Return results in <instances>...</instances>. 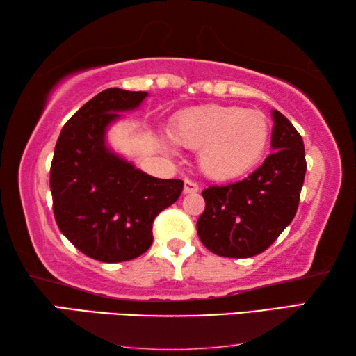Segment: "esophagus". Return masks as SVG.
<instances>
[{"label":"esophagus","mask_w":356,"mask_h":356,"mask_svg":"<svg viewBox=\"0 0 356 356\" xmlns=\"http://www.w3.org/2000/svg\"><path fill=\"white\" fill-rule=\"evenodd\" d=\"M197 191H200V186H197L196 182H193V180H185L184 184L185 195H193V193H197Z\"/></svg>","instance_id":"34e87169"}]
</instances>
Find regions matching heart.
<instances>
[{"label": "heart", "instance_id": "b5f03b06", "mask_svg": "<svg viewBox=\"0 0 356 356\" xmlns=\"http://www.w3.org/2000/svg\"><path fill=\"white\" fill-rule=\"evenodd\" d=\"M170 136L185 149H201L197 160L204 176L231 182L261 163L268 149L270 124L261 111L206 105L174 118Z\"/></svg>", "mask_w": 356, "mask_h": 356}]
</instances>
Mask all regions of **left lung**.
Wrapping results in <instances>:
<instances>
[{
    "instance_id": "1",
    "label": "left lung",
    "mask_w": 356,
    "mask_h": 356,
    "mask_svg": "<svg viewBox=\"0 0 356 356\" xmlns=\"http://www.w3.org/2000/svg\"><path fill=\"white\" fill-rule=\"evenodd\" d=\"M273 152L248 177L210 185L196 222L202 245L222 257H252L268 248L297 213L306 159L303 140L284 114L273 110Z\"/></svg>"
}]
</instances>
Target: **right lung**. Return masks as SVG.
<instances>
[{"label":"right lung","mask_w":356,"mask_h":356,"mask_svg":"<svg viewBox=\"0 0 356 356\" xmlns=\"http://www.w3.org/2000/svg\"><path fill=\"white\" fill-rule=\"evenodd\" d=\"M146 97L143 91L105 89L58 138L50 168L53 213L70 243L95 261L124 262L146 252L155 216L184 190L180 179L149 176L106 147L108 125Z\"/></svg>","instance_id":"right-lung-1"}]
</instances>
